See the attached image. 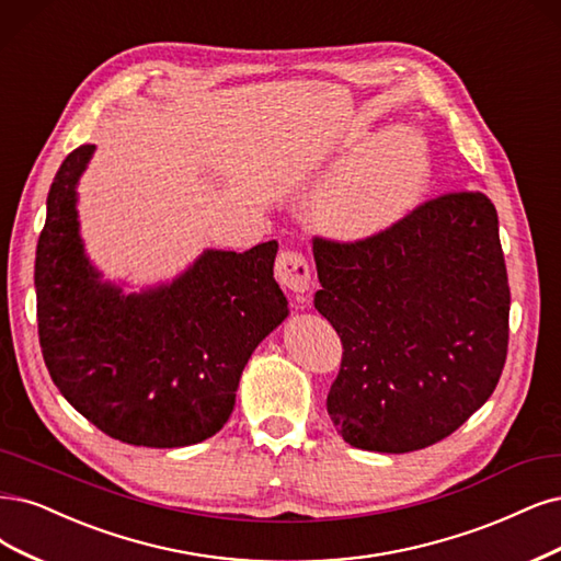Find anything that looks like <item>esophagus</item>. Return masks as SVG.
I'll use <instances>...</instances> for the list:
<instances>
[{
    "label": "esophagus",
    "instance_id": "34e87169",
    "mask_svg": "<svg viewBox=\"0 0 561 561\" xmlns=\"http://www.w3.org/2000/svg\"><path fill=\"white\" fill-rule=\"evenodd\" d=\"M276 278L289 293H308L311 268H308V260L304 257V253H299V250H280V255L276 257Z\"/></svg>",
    "mask_w": 561,
    "mask_h": 561
}]
</instances>
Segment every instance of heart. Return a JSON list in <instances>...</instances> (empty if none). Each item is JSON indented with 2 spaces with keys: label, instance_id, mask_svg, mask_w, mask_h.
<instances>
[{
  "label": "heart",
  "instance_id": "obj_1",
  "mask_svg": "<svg viewBox=\"0 0 561 561\" xmlns=\"http://www.w3.org/2000/svg\"><path fill=\"white\" fill-rule=\"evenodd\" d=\"M427 181V150L409 127L359 146L313 199V218L341 239H364L409 214Z\"/></svg>",
  "mask_w": 561,
  "mask_h": 561
}]
</instances>
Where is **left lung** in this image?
Wrapping results in <instances>:
<instances>
[{
    "mask_svg": "<svg viewBox=\"0 0 561 561\" xmlns=\"http://www.w3.org/2000/svg\"><path fill=\"white\" fill-rule=\"evenodd\" d=\"M316 308L343 357L327 397L345 443L411 453L490 399L508 353L511 289L494 204L446 192L357 241L313 237Z\"/></svg>",
    "mask_w": 561,
    "mask_h": 561,
    "instance_id": "obj_1",
    "label": "left lung"
}]
</instances>
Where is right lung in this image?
<instances>
[{
	"mask_svg": "<svg viewBox=\"0 0 561 561\" xmlns=\"http://www.w3.org/2000/svg\"><path fill=\"white\" fill-rule=\"evenodd\" d=\"M94 146L57 169L36 243V320L48 374L96 430L129 446L181 448L222 430L257 343L287 318L278 241L206 250L171 285L125 297L96 280L76 220Z\"/></svg>",
	"mask_w": 561,
	"mask_h": 561,
	"instance_id": "add662e5",
	"label": "right lung"
}]
</instances>
